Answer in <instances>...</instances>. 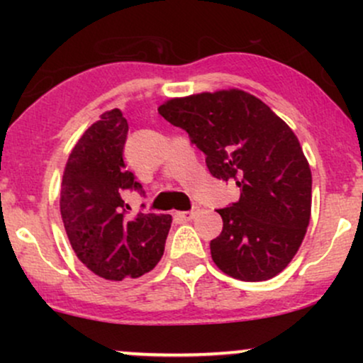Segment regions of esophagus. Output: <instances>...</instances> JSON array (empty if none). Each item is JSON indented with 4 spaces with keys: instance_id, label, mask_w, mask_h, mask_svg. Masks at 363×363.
Masks as SVG:
<instances>
[{
    "instance_id": "34e87169",
    "label": "esophagus",
    "mask_w": 363,
    "mask_h": 363,
    "mask_svg": "<svg viewBox=\"0 0 363 363\" xmlns=\"http://www.w3.org/2000/svg\"><path fill=\"white\" fill-rule=\"evenodd\" d=\"M198 211H199V208H198V206H193V208H191L189 211H179L177 215L181 216V218L184 220V222H189V220H193V218H194V216H196V213H198Z\"/></svg>"
}]
</instances>
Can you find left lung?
I'll list each match as a JSON object with an SVG mask.
<instances>
[{
  "label": "left lung",
  "mask_w": 363,
  "mask_h": 363,
  "mask_svg": "<svg viewBox=\"0 0 363 363\" xmlns=\"http://www.w3.org/2000/svg\"><path fill=\"white\" fill-rule=\"evenodd\" d=\"M158 112L205 153L211 176L240 189L239 201L216 210L223 228L210 242L215 264L242 281L277 277L311 220V167L289 124L237 89L172 99Z\"/></svg>",
  "instance_id": "obj_1"
}]
</instances>
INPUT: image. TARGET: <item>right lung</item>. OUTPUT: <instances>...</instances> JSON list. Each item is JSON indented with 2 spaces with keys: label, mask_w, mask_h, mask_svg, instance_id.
Instances as JSON below:
<instances>
[{
  "label": "right lung",
  "mask_w": 363,
  "mask_h": 363,
  "mask_svg": "<svg viewBox=\"0 0 363 363\" xmlns=\"http://www.w3.org/2000/svg\"><path fill=\"white\" fill-rule=\"evenodd\" d=\"M128 121L112 109L74 145L62 174L61 216L74 254L97 277L126 281L152 272L164 256L172 216H126L124 191L143 187L124 164Z\"/></svg>",
  "instance_id": "obj_1"
}]
</instances>
